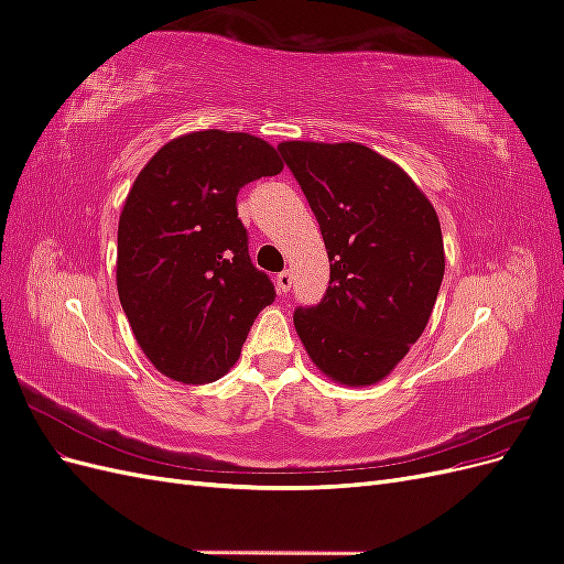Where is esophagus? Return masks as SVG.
Masks as SVG:
<instances>
[{
	"instance_id": "34e87169",
	"label": "esophagus",
	"mask_w": 564,
	"mask_h": 564,
	"mask_svg": "<svg viewBox=\"0 0 564 564\" xmlns=\"http://www.w3.org/2000/svg\"><path fill=\"white\" fill-rule=\"evenodd\" d=\"M292 270H282L280 275H278V286H280V292H289V286H292Z\"/></svg>"
}]
</instances>
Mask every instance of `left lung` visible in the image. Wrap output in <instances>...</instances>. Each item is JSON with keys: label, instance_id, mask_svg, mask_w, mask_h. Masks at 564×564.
Listing matches in <instances>:
<instances>
[{"label": "left lung", "instance_id": "1", "mask_svg": "<svg viewBox=\"0 0 564 564\" xmlns=\"http://www.w3.org/2000/svg\"><path fill=\"white\" fill-rule=\"evenodd\" d=\"M317 218L329 289L294 327L332 381H383L416 344L445 275L437 212L400 164L362 143L278 145Z\"/></svg>", "mask_w": 564, "mask_h": 564}]
</instances>
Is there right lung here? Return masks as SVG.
<instances>
[{"mask_svg":"<svg viewBox=\"0 0 564 564\" xmlns=\"http://www.w3.org/2000/svg\"><path fill=\"white\" fill-rule=\"evenodd\" d=\"M284 169L245 131H193L135 176L117 228V294L148 360L181 383L226 377L275 286L249 259L240 187Z\"/></svg>","mask_w":564,"mask_h":564,"instance_id":"right-lung-1","label":"right lung"}]
</instances>
